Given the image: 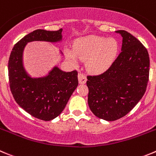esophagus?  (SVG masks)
Wrapping results in <instances>:
<instances>
[{
	"instance_id": "obj_1",
	"label": "esophagus",
	"mask_w": 156,
	"mask_h": 156,
	"mask_svg": "<svg viewBox=\"0 0 156 156\" xmlns=\"http://www.w3.org/2000/svg\"><path fill=\"white\" fill-rule=\"evenodd\" d=\"M78 81H79L80 84H85L87 81V78L85 77V75H84L83 73L81 72H79L78 75Z\"/></svg>"
}]
</instances>
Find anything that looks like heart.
<instances>
[{
  "label": "heart",
  "instance_id": "heart-1",
  "mask_svg": "<svg viewBox=\"0 0 156 156\" xmlns=\"http://www.w3.org/2000/svg\"><path fill=\"white\" fill-rule=\"evenodd\" d=\"M119 48L115 39L90 35L78 39L74 44L73 51L67 50L66 56L73 63H77L78 58L87 60V68L93 73H100L112 65Z\"/></svg>",
  "mask_w": 156,
  "mask_h": 156
}]
</instances>
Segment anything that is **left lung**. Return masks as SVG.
<instances>
[{
    "label": "left lung",
    "instance_id": "8db88e82",
    "mask_svg": "<svg viewBox=\"0 0 156 156\" xmlns=\"http://www.w3.org/2000/svg\"><path fill=\"white\" fill-rule=\"evenodd\" d=\"M122 51L108 69L87 77L88 103L98 118L115 121L124 117L138 104L146 91L149 56L145 46L124 30Z\"/></svg>",
    "mask_w": 156,
    "mask_h": 156
}]
</instances>
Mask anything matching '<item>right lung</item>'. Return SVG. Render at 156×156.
<instances>
[{"mask_svg": "<svg viewBox=\"0 0 156 156\" xmlns=\"http://www.w3.org/2000/svg\"><path fill=\"white\" fill-rule=\"evenodd\" d=\"M62 29H37L24 36L13 48L8 62L10 88L14 100L30 115L43 121L58 117L78 85V71L65 72L55 67L48 75L31 78L23 65V51L28 42H58L62 40Z\"/></svg>", "mask_w": 156, "mask_h": 156, "instance_id": "1", "label": "right lung"}]
</instances>
